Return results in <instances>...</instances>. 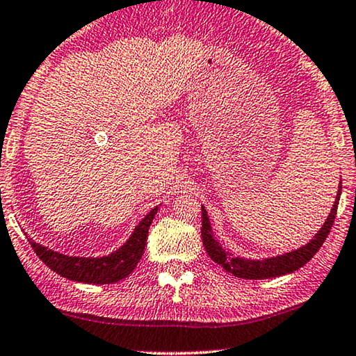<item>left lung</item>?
<instances>
[{"label": "left lung", "instance_id": "left-lung-1", "mask_svg": "<svg viewBox=\"0 0 356 356\" xmlns=\"http://www.w3.org/2000/svg\"><path fill=\"white\" fill-rule=\"evenodd\" d=\"M341 190H342V182H339L337 195H336V200H334L330 216H327L325 224L321 225V229L316 232V235L312 238L307 245L293 249V251L289 252L278 254V256L265 257V259H246L240 256H233L232 252L225 251L220 243L214 238L208 212H206L204 206H201V216H203L201 217V219H203L201 220V225H203L201 227V238H203L206 252L209 254V257L216 264L222 265L225 272H229L243 280H265V278L281 277V275H286V273H293L300 267H304V265L318 252V249L321 248L323 243H325L327 233H330L332 227V222L336 219L339 198H341Z\"/></svg>", "mask_w": 356, "mask_h": 356}]
</instances>
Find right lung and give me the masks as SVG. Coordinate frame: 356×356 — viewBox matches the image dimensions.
I'll return each mask as SVG.
<instances>
[{
    "instance_id": "1",
    "label": "right lung",
    "mask_w": 356,
    "mask_h": 356,
    "mask_svg": "<svg viewBox=\"0 0 356 356\" xmlns=\"http://www.w3.org/2000/svg\"><path fill=\"white\" fill-rule=\"evenodd\" d=\"M158 212L155 206L148 214L139 222L131 236L127 238L123 246L116 251L100 257H79V256H65L57 251L40 245L29 238L31 248L42 262L49 267L52 272L59 273L60 277L76 281V283L88 284H110L118 283L127 275L134 272L136 265L144 256V249L147 245L148 229L152 220Z\"/></svg>"
}]
</instances>
